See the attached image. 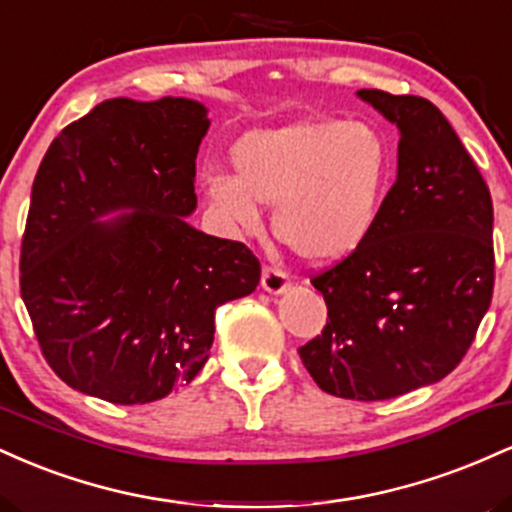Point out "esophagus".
<instances>
[{"mask_svg":"<svg viewBox=\"0 0 512 512\" xmlns=\"http://www.w3.org/2000/svg\"><path fill=\"white\" fill-rule=\"evenodd\" d=\"M291 281L281 269L276 267H264L262 269V289L267 293H284L289 291Z\"/></svg>","mask_w":512,"mask_h":512,"instance_id":"1","label":"esophagus"}]
</instances>
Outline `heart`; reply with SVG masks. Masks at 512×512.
Here are the masks:
<instances>
[{
    "instance_id": "heart-1",
    "label": "heart",
    "mask_w": 512,
    "mask_h": 512,
    "mask_svg": "<svg viewBox=\"0 0 512 512\" xmlns=\"http://www.w3.org/2000/svg\"><path fill=\"white\" fill-rule=\"evenodd\" d=\"M236 175H207L216 214L252 233L274 204L272 231L305 262H334L370 236L387 195L392 142L370 122L301 120L255 129L231 151Z\"/></svg>"
}]
</instances>
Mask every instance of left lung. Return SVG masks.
<instances>
[{"label":"left lung","mask_w":512,"mask_h":512,"mask_svg":"<svg viewBox=\"0 0 512 512\" xmlns=\"http://www.w3.org/2000/svg\"><path fill=\"white\" fill-rule=\"evenodd\" d=\"M358 96L402 132L397 182L363 245L310 276L327 325L298 354L320 390L378 402L438 383L472 346L496 279L493 202L431 101Z\"/></svg>","instance_id":"obj_1"}]
</instances>
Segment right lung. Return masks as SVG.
Segmentation results:
<instances>
[{
  "instance_id": "right-lung-1",
  "label": "right lung",
  "mask_w": 512,
  "mask_h": 512,
  "mask_svg": "<svg viewBox=\"0 0 512 512\" xmlns=\"http://www.w3.org/2000/svg\"><path fill=\"white\" fill-rule=\"evenodd\" d=\"M207 108L113 98L62 129L40 161L21 240V298L50 368L74 390L146 404L187 385L216 308L260 284L245 243L185 221ZM134 208L115 222H96Z\"/></svg>"
}]
</instances>
